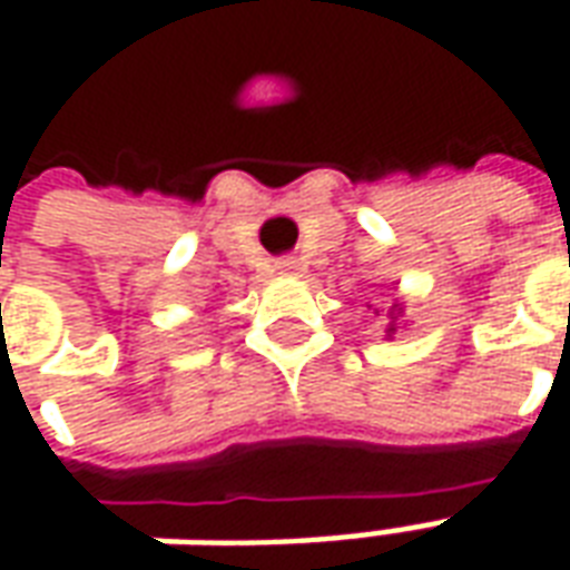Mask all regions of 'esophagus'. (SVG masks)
<instances>
[{"instance_id":"esophagus-1","label":"esophagus","mask_w":570,"mask_h":570,"mask_svg":"<svg viewBox=\"0 0 570 570\" xmlns=\"http://www.w3.org/2000/svg\"><path fill=\"white\" fill-rule=\"evenodd\" d=\"M274 272L277 274H298V262L296 259H281L274 265Z\"/></svg>"}]
</instances>
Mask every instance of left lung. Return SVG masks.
I'll return each mask as SVG.
<instances>
[{
	"label": "left lung",
	"instance_id": "1",
	"mask_svg": "<svg viewBox=\"0 0 570 570\" xmlns=\"http://www.w3.org/2000/svg\"><path fill=\"white\" fill-rule=\"evenodd\" d=\"M394 311H396V317L403 314V308H400V305H394ZM396 317H391V323H387V330H384V333H387V338H394V333H396V330H400V326H396Z\"/></svg>",
	"mask_w": 570,
	"mask_h": 570
}]
</instances>
